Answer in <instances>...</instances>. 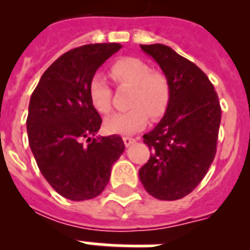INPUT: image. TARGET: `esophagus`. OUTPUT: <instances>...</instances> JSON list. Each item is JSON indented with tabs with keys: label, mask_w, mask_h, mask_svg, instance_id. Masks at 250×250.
I'll return each instance as SVG.
<instances>
[{
	"label": "esophagus",
	"mask_w": 250,
	"mask_h": 250,
	"mask_svg": "<svg viewBox=\"0 0 250 250\" xmlns=\"http://www.w3.org/2000/svg\"><path fill=\"white\" fill-rule=\"evenodd\" d=\"M135 141H136V140H135L133 137H128V136L123 137V143H125V146H129V145H132Z\"/></svg>",
	"instance_id": "obj_1"
}]
</instances>
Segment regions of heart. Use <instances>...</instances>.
Masks as SVG:
<instances>
[{
	"label": "heart",
	"mask_w": 250,
	"mask_h": 250,
	"mask_svg": "<svg viewBox=\"0 0 250 250\" xmlns=\"http://www.w3.org/2000/svg\"><path fill=\"white\" fill-rule=\"evenodd\" d=\"M113 79L119 85L133 86L129 106L133 109L107 118L105 128L110 133L129 135L148 125L149 113L158 118L165 113L170 101V86L160 72H150V67L133 57L121 58L110 68ZM90 104L100 114H109L113 109V90L102 72L92 75L88 84Z\"/></svg>",
	"instance_id": "1"
}]
</instances>
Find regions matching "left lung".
I'll list each match as a JSON object with an SVG mask.
<instances>
[{"instance_id":"8db88e82","label":"left lung","mask_w":250,"mask_h":250,"mask_svg":"<svg viewBox=\"0 0 250 250\" xmlns=\"http://www.w3.org/2000/svg\"><path fill=\"white\" fill-rule=\"evenodd\" d=\"M140 46L162 68L170 101L160 123L143 136L152 154L139 178L153 197L174 201L189 194L213 162L221 105L209 78L193 62L166 45Z\"/></svg>"}]
</instances>
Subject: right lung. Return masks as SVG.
Wrapping results in <instances>:
<instances>
[{"mask_svg": "<svg viewBox=\"0 0 250 250\" xmlns=\"http://www.w3.org/2000/svg\"><path fill=\"white\" fill-rule=\"evenodd\" d=\"M121 48L109 42L68 50L42 74L29 100L27 132L37 166L53 189L72 201L101 193L125 152L118 135L92 139L102 119L88 94L92 75Z\"/></svg>", "mask_w": 250, "mask_h": 250, "instance_id": "right-lung-1", "label": "right lung"}]
</instances>
